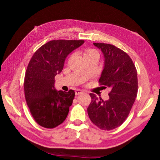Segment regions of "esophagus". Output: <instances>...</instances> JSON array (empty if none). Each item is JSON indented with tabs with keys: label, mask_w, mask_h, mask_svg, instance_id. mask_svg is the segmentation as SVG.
I'll return each instance as SVG.
<instances>
[{
	"label": "esophagus",
	"mask_w": 160,
	"mask_h": 160,
	"mask_svg": "<svg viewBox=\"0 0 160 160\" xmlns=\"http://www.w3.org/2000/svg\"><path fill=\"white\" fill-rule=\"evenodd\" d=\"M83 93V91L80 90V89H76V91H75V93H76V96H78V95H80L81 93Z\"/></svg>",
	"instance_id": "esophagus-1"
}]
</instances>
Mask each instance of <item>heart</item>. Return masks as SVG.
I'll list each match as a JSON object with an SVG mask.
<instances>
[{
  "label": "heart",
  "instance_id": "heart-1",
  "mask_svg": "<svg viewBox=\"0 0 160 160\" xmlns=\"http://www.w3.org/2000/svg\"><path fill=\"white\" fill-rule=\"evenodd\" d=\"M82 55L84 58V59H87L88 58L94 57V56L99 58V53H98L96 49H90V48H87L86 49H84V52H82Z\"/></svg>",
  "mask_w": 160,
  "mask_h": 160
}]
</instances>
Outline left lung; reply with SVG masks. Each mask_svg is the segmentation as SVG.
<instances>
[{
    "mask_svg": "<svg viewBox=\"0 0 160 160\" xmlns=\"http://www.w3.org/2000/svg\"><path fill=\"white\" fill-rule=\"evenodd\" d=\"M93 45L101 49L104 60L99 82L111 91L107 100L90 93L92 100L87 112L95 125L102 130L110 131L120 127L130 113L138 93L137 70L124 51L109 44Z\"/></svg>",
    "mask_w": 160,
    "mask_h": 160,
    "instance_id": "1",
    "label": "left lung"
}]
</instances>
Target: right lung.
Returning <instances> with one entry per match:
<instances>
[{
    "instance_id": "1",
    "label": "right lung",
    "mask_w": 160,
    "mask_h": 160,
    "mask_svg": "<svg viewBox=\"0 0 160 160\" xmlns=\"http://www.w3.org/2000/svg\"><path fill=\"white\" fill-rule=\"evenodd\" d=\"M84 40H51L36 51L27 68L24 89L28 106L35 121L53 128L65 120L75 97L73 90L57 91L55 76L63 69L66 58Z\"/></svg>"
}]
</instances>
